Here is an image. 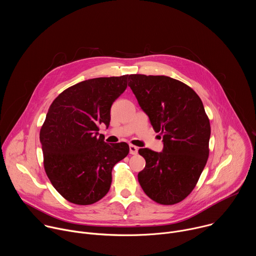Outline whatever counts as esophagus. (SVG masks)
Returning <instances> with one entry per match:
<instances>
[{
	"mask_svg": "<svg viewBox=\"0 0 256 256\" xmlns=\"http://www.w3.org/2000/svg\"><path fill=\"white\" fill-rule=\"evenodd\" d=\"M138 151V147H136V146H134V144H130V153L132 155H136Z\"/></svg>",
	"mask_w": 256,
	"mask_h": 256,
	"instance_id": "obj_1",
	"label": "esophagus"
}]
</instances>
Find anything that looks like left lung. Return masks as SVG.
Here are the masks:
<instances>
[{
    "label": "left lung",
    "instance_id": "obj_1",
    "mask_svg": "<svg viewBox=\"0 0 256 256\" xmlns=\"http://www.w3.org/2000/svg\"><path fill=\"white\" fill-rule=\"evenodd\" d=\"M128 86L156 132L162 152L140 149L146 166L138 174L150 198L161 204L184 200L194 188L206 164L210 120L198 95L167 76L130 75Z\"/></svg>",
    "mask_w": 256,
    "mask_h": 256
}]
</instances>
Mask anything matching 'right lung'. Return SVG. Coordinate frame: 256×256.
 I'll return each instance as SVG.
<instances>
[{
	"instance_id": "right-lung-1",
	"label": "right lung",
	"mask_w": 256,
	"mask_h": 256,
	"mask_svg": "<svg viewBox=\"0 0 256 256\" xmlns=\"http://www.w3.org/2000/svg\"><path fill=\"white\" fill-rule=\"evenodd\" d=\"M128 75L95 78L62 92L52 103L40 138L48 177L70 202L86 206L110 188L114 166L130 152L124 142L107 144L99 124L109 126L112 103L128 87Z\"/></svg>"
}]
</instances>
